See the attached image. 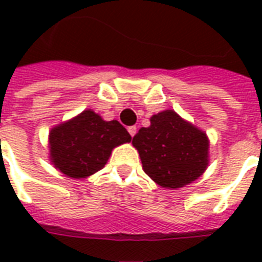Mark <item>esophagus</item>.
<instances>
[{"label":"esophagus","mask_w":262,"mask_h":262,"mask_svg":"<svg viewBox=\"0 0 262 262\" xmlns=\"http://www.w3.org/2000/svg\"><path fill=\"white\" fill-rule=\"evenodd\" d=\"M127 132H129V135H130L132 137H133V136H135L136 133H137V127H136V126H129V127H127Z\"/></svg>","instance_id":"obj_1"}]
</instances>
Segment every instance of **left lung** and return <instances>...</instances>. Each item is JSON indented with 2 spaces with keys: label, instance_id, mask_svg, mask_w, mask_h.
Wrapping results in <instances>:
<instances>
[{
  "label": "left lung",
  "instance_id": "left-lung-1",
  "mask_svg": "<svg viewBox=\"0 0 262 262\" xmlns=\"http://www.w3.org/2000/svg\"><path fill=\"white\" fill-rule=\"evenodd\" d=\"M132 144L137 148L145 174L158 185L178 189L193 182L208 166L207 135L166 110L141 127Z\"/></svg>",
  "mask_w": 262,
  "mask_h": 262
}]
</instances>
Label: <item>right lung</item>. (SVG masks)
<instances>
[{
  "instance_id": "add662e5",
  "label": "right lung",
  "mask_w": 262,
  "mask_h": 262,
  "mask_svg": "<svg viewBox=\"0 0 262 262\" xmlns=\"http://www.w3.org/2000/svg\"><path fill=\"white\" fill-rule=\"evenodd\" d=\"M51 162L71 178H85L104 167L113 148L129 143L130 135L118 121H103L85 110L50 132Z\"/></svg>"
}]
</instances>
